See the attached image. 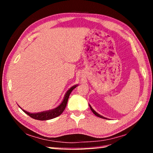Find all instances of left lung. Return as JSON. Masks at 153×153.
Wrapping results in <instances>:
<instances>
[{
  "mask_svg": "<svg viewBox=\"0 0 153 153\" xmlns=\"http://www.w3.org/2000/svg\"><path fill=\"white\" fill-rule=\"evenodd\" d=\"M89 106H90V109H91V111H92V113H94L95 115H97V117H100V118H102V119H106L105 117H103V116H102V115H99V114H98V113H97V112H96V111H94V109H93V108H92V107H91V106H90V105H89Z\"/></svg>",
  "mask_w": 153,
  "mask_h": 153,
  "instance_id": "left-lung-1",
  "label": "left lung"
}]
</instances>
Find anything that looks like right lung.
<instances>
[{"label":"right lung","instance_id":"obj_1","mask_svg":"<svg viewBox=\"0 0 153 153\" xmlns=\"http://www.w3.org/2000/svg\"><path fill=\"white\" fill-rule=\"evenodd\" d=\"M77 86V85H75V86H72L71 88L66 92V94L65 95V97L63 98V100L62 101L61 104L59 105V106H58L57 107H56L55 108H53V109L42 111V112L36 113H31L29 112H27L26 111L22 109H22L24 113H25L27 115H29L30 117L34 119V120L44 121V120H51V119L55 118L60 115L63 112L65 108L66 107L69 95H70L72 90H73L74 88H76Z\"/></svg>","mask_w":153,"mask_h":153}]
</instances>
